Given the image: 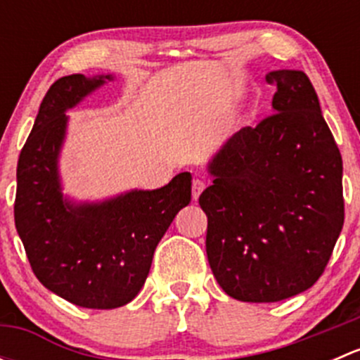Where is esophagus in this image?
<instances>
[{
  "mask_svg": "<svg viewBox=\"0 0 360 360\" xmlns=\"http://www.w3.org/2000/svg\"><path fill=\"white\" fill-rule=\"evenodd\" d=\"M203 190H205V183H203L202 179H193V183H191V195H193V200H198V197H200Z\"/></svg>",
  "mask_w": 360,
  "mask_h": 360,
  "instance_id": "34e87169",
  "label": "esophagus"
}]
</instances>
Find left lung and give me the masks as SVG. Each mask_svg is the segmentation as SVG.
Returning <instances> with one entry per match:
<instances>
[{
  "instance_id": "left-lung-1",
  "label": "left lung",
  "mask_w": 360,
  "mask_h": 360,
  "mask_svg": "<svg viewBox=\"0 0 360 360\" xmlns=\"http://www.w3.org/2000/svg\"><path fill=\"white\" fill-rule=\"evenodd\" d=\"M274 115L244 127L209 162L207 259L228 296L274 303L310 289L345 221L343 162L303 71L266 75Z\"/></svg>"
}]
</instances>
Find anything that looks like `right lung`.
Wrapping results in <instances>:
<instances>
[{
	"label": "right lung",
	"instance_id": "obj_1",
	"mask_svg": "<svg viewBox=\"0 0 360 360\" xmlns=\"http://www.w3.org/2000/svg\"><path fill=\"white\" fill-rule=\"evenodd\" d=\"M112 79L69 75L49 89L17 163L13 214L36 278L69 303L111 310L132 301L176 214L191 200V174L158 190H132L104 202L64 198L59 153L66 111Z\"/></svg>",
	"mask_w": 360,
	"mask_h": 360
}]
</instances>
